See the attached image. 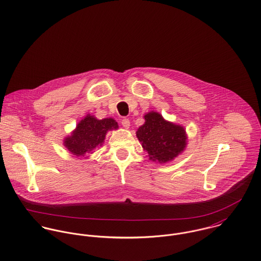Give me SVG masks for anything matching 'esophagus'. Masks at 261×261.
I'll return each mask as SVG.
<instances>
[{
	"label": "esophagus",
	"mask_w": 261,
	"mask_h": 261,
	"mask_svg": "<svg viewBox=\"0 0 261 261\" xmlns=\"http://www.w3.org/2000/svg\"><path fill=\"white\" fill-rule=\"evenodd\" d=\"M121 124H122V126H123L124 128H128L129 125H130L129 119H127V118H122V119H121Z\"/></svg>",
	"instance_id": "34e87169"
}]
</instances>
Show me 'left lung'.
<instances>
[{"label":"left lung","mask_w":261,"mask_h":261,"mask_svg":"<svg viewBox=\"0 0 261 261\" xmlns=\"http://www.w3.org/2000/svg\"><path fill=\"white\" fill-rule=\"evenodd\" d=\"M144 117L145 123L139 127L137 137L149 160L164 164L185 149L186 130L182 125L165 120L159 112H149Z\"/></svg>","instance_id":"obj_1"}]
</instances>
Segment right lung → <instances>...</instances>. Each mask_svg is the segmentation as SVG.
Instances as JSON below:
<instances>
[{
    "label": "right lung",
    "mask_w": 261,
    "mask_h": 261,
    "mask_svg": "<svg viewBox=\"0 0 261 261\" xmlns=\"http://www.w3.org/2000/svg\"><path fill=\"white\" fill-rule=\"evenodd\" d=\"M116 128L118 124L112 117L97 119L88 114L79 121L71 136L65 138L64 146L76 156L85 155L102 146L107 133Z\"/></svg>",
    "instance_id": "add662e5"
}]
</instances>
